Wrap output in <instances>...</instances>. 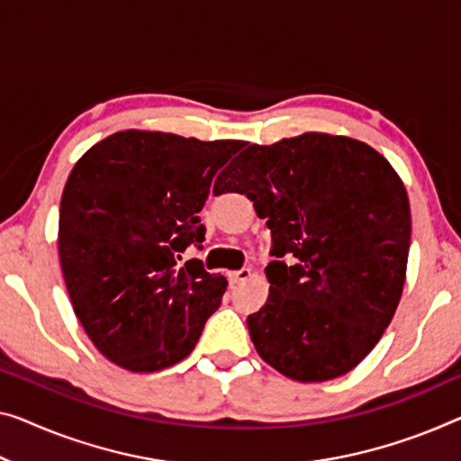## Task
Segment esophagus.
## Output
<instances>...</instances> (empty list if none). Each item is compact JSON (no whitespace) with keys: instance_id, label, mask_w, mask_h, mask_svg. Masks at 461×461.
<instances>
[{"instance_id":"obj_1","label":"esophagus","mask_w":461,"mask_h":461,"mask_svg":"<svg viewBox=\"0 0 461 461\" xmlns=\"http://www.w3.org/2000/svg\"><path fill=\"white\" fill-rule=\"evenodd\" d=\"M228 277H230V284H231V285H238V284H242V281L250 279V269L230 271V273H228Z\"/></svg>"}]
</instances>
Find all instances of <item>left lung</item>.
<instances>
[{"label":"left lung","instance_id":"obj_1","mask_svg":"<svg viewBox=\"0 0 461 461\" xmlns=\"http://www.w3.org/2000/svg\"><path fill=\"white\" fill-rule=\"evenodd\" d=\"M212 192L246 194L271 230L269 298L246 319L260 358L300 383L358 366L406 284L410 201L391 163L366 142L304 132L250 144Z\"/></svg>","mask_w":461,"mask_h":461}]
</instances>
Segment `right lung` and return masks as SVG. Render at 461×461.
Here are the masks:
<instances>
[{
	"instance_id": "obj_1",
	"label": "right lung",
	"mask_w": 461,
	"mask_h": 461,
	"mask_svg": "<svg viewBox=\"0 0 461 461\" xmlns=\"http://www.w3.org/2000/svg\"><path fill=\"white\" fill-rule=\"evenodd\" d=\"M244 144L122 130L72 167L59 265L74 314L107 360L157 373L194 349L228 281L201 260H177L204 240L198 212L212 177Z\"/></svg>"
}]
</instances>
